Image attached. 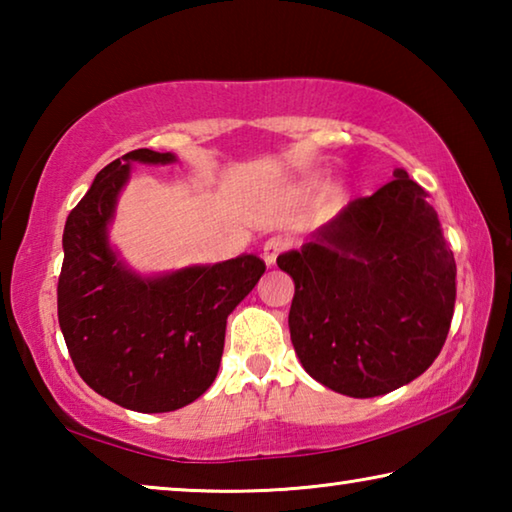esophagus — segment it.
Wrapping results in <instances>:
<instances>
[{
    "label": "esophagus",
    "instance_id": "obj_1",
    "mask_svg": "<svg viewBox=\"0 0 512 512\" xmlns=\"http://www.w3.org/2000/svg\"><path fill=\"white\" fill-rule=\"evenodd\" d=\"M289 246H291V239H289V237H284V235L268 237V239L264 241V262H266L268 266H273L275 259L280 257L282 253H287Z\"/></svg>",
    "mask_w": 512,
    "mask_h": 512
}]
</instances>
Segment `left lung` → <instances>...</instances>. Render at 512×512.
Listing matches in <instances>:
<instances>
[{
  "label": "left lung",
  "mask_w": 512,
  "mask_h": 512,
  "mask_svg": "<svg viewBox=\"0 0 512 512\" xmlns=\"http://www.w3.org/2000/svg\"><path fill=\"white\" fill-rule=\"evenodd\" d=\"M277 266L296 282L293 348L332 391L386 395L420 377L443 350L456 262L427 192L404 169L372 196L350 201Z\"/></svg>",
  "instance_id": "obj_1"
}]
</instances>
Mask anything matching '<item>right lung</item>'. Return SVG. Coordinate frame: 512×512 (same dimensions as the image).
<instances>
[{
  "instance_id": "obj_1",
  "label": "right lung",
  "mask_w": 512,
  "mask_h": 512,
  "mask_svg": "<svg viewBox=\"0 0 512 512\" xmlns=\"http://www.w3.org/2000/svg\"><path fill=\"white\" fill-rule=\"evenodd\" d=\"M173 160L137 149L110 162L69 212L63 232L58 323L69 357L92 391L140 413L183 409L212 386L225 320L266 271L255 255L153 280L121 266L106 230L131 162Z\"/></svg>"
}]
</instances>
